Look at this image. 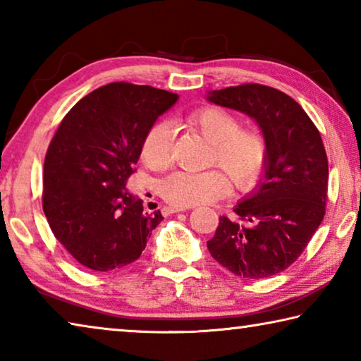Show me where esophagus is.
<instances>
[{"label":"esophagus","mask_w":361,"mask_h":361,"mask_svg":"<svg viewBox=\"0 0 361 361\" xmlns=\"http://www.w3.org/2000/svg\"><path fill=\"white\" fill-rule=\"evenodd\" d=\"M188 207H178V205H167L162 209L164 215H170V213H180V212H186Z\"/></svg>","instance_id":"obj_1"}]
</instances>
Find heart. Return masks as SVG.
Wrapping results in <instances>:
<instances>
[{"label": "heart", "mask_w": 361, "mask_h": 361, "mask_svg": "<svg viewBox=\"0 0 361 361\" xmlns=\"http://www.w3.org/2000/svg\"><path fill=\"white\" fill-rule=\"evenodd\" d=\"M189 127L197 130L212 143L210 166L223 170L234 188L253 186L266 169L269 143L258 129H242L239 116L224 108L209 106L186 118ZM173 130L169 122L152 124L142 143V159L151 170H164L170 162ZM226 178L218 170L205 172H175L161 185V194L167 202L178 207H192L212 202L226 191Z\"/></svg>", "instance_id": "heart-1"}]
</instances>
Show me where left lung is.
Masks as SVG:
<instances>
[{
    "label": "left lung",
    "instance_id": "8db88e82",
    "mask_svg": "<svg viewBox=\"0 0 361 361\" xmlns=\"http://www.w3.org/2000/svg\"><path fill=\"white\" fill-rule=\"evenodd\" d=\"M207 100L255 119L269 143L258 185L219 216L207 242L219 264L243 279H266L291 266L325 216L328 159L320 132L298 102L261 84L212 90Z\"/></svg>",
    "mask_w": 361,
    "mask_h": 361
}]
</instances>
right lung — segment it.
<instances>
[{"label":"right lung","mask_w":361,"mask_h":361,"mask_svg":"<svg viewBox=\"0 0 361 361\" xmlns=\"http://www.w3.org/2000/svg\"><path fill=\"white\" fill-rule=\"evenodd\" d=\"M178 95L111 82L73 106L49 145L42 183L47 223L79 264L99 272L140 258L161 212L145 213L127 191L142 143Z\"/></svg>","instance_id":"add662e5"}]
</instances>
